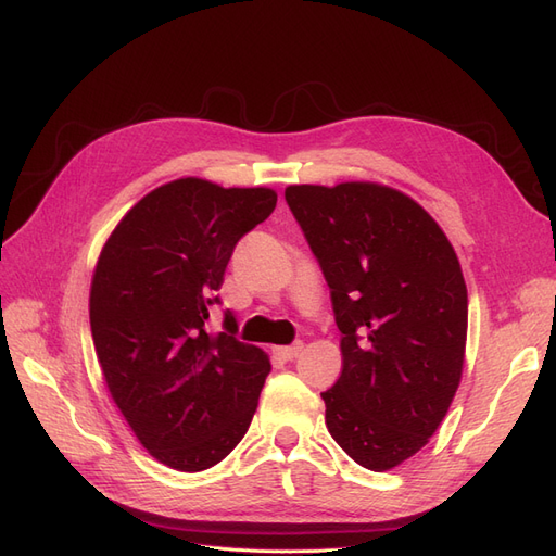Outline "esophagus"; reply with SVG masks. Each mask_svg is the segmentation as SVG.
I'll list each match as a JSON object with an SVG mask.
<instances>
[{
	"mask_svg": "<svg viewBox=\"0 0 556 556\" xmlns=\"http://www.w3.org/2000/svg\"><path fill=\"white\" fill-rule=\"evenodd\" d=\"M300 351H302V342H293L291 346H279L277 355L281 357V361H293V357H298Z\"/></svg>",
	"mask_w": 556,
	"mask_h": 556,
	"instance_id": "esophagus-1",
	"label": "esophagus"
}]
</instances>
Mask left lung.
Returning a JSON list of instances; mask_svg holds the SVG:
<instances>
[{
  "instance_id": "1",
  "label": "left lung",
  "mask_w": 556,
  "mask_h": 556,
  "mask_svg": "<svg viewBox=\"0 0 556 556\" xmlns=\"http://www.w3.org/2000/svg\"><path fill=\"white\" fill-rule=\"evenodd\" d=\"M286 203L342 332V376L320 392L328 432L361 467L388 471L437 432L462 379L469 300L457 254L390 187L295 185Z\"/></svg>"
}]
</instances>
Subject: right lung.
Listing matches in <instances>:
<instances>
[{
  "mask_svg": "<svg viewBox=\"0 0 556 556\" xmlns=\"http://www.w3.org/2000/svg\"><path fill=\"white\" fill-rule=\"evenodd\" d=\"M273 189H224L185 177L150 191L113 230L89 293L105 386L148 453L205 471L247 434L270 374L238 342V320L207 332L212 304L242 236L270 217Z\"/></svg>",
  "mask_w": 556,
  "mask_h": 556,
  "instance_id": "add662e5",
  "label": "right lung"
}]
</instances>
